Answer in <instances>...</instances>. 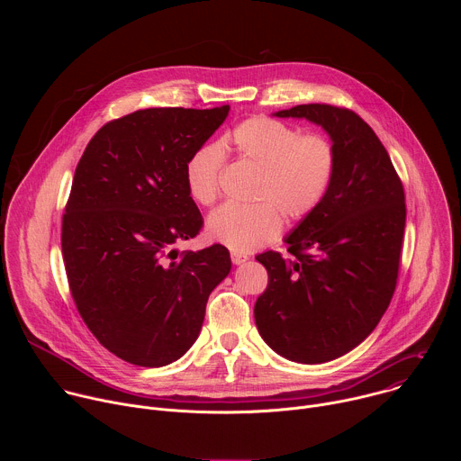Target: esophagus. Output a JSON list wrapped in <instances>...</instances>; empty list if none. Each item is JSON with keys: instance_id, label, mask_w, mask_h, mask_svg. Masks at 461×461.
<instances>
[{"instance_id": "34e87169", "label": "esophagus", "mask_w": 461, "mask_h": 461, "mask_svg": "<svg viewBox=\"0 0 461 461\" xmlns=\"http://www.w3.org/2000/svg\"><path fill=\"white\" fill-rule=\"evenodd\" d=\"M246 260H248V255H242V253H237V251L231 253L233 265H242V262H246Z\"/></svg>"}]
</instances>
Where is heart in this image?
<instances>
[{
    "instance_id": "obj_1",
    "label": "heart",
    "mask_w": 461,
    "mask_h": 461,
    "mask_svg": "<svg viewBox=\"0 0 461 461\" xmlns=\"http://www.w3.org/2000/svg\"><path fill=\"white\" fill-rule=\"evenodd\" d=\"M224 146L255 169L251 206L224 204L206 222L212 240L233 251H253L274 242L283 231V213L303 221L313 213L332 185L338 153L334 142L321 133L301 135L299 129L268 116L240 122L222 142L196 148L185 162L184 178L191 199L210 206L221 193Z\"/></svg>"
}]
</instances>
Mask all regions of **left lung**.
I'll list each match as a JSON object with an SVG mask.
<instances>
[{
	"label": "left lung",
	"mask_w": 461,
	"mask_h": 461,
	"mask_svg": "<svg viewBox=\"0 0 461 461\" xmlns=\"http://www.w3.org/2000/svg\"><path fill=\"white\" fill-rule=\"evenodd\" d=\"M306 118L330 135L338 167L319 208L285 239L290 258H255L268 286L255 303L260 338L304 365L345 356L365 341L396 290L405 233V191L392 160L354 111L304 104L276 113Z\"/></svg>",
	"instance_id": "1"
}]
</instances>
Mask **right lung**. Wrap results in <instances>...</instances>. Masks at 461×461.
I'll list each match as a JSON object with an SVG mask.
<instances>
[{
  "mask_svg": "<svg viewBox=\"0 0 461 461\" xmlns=\"http://www.w3.org/2000/svg\"><path fill=\"white\" fill-rule=\"evenodd\" d=\"M228 113L230 105L135 111L100 127L77 166L61 221L71 295L100 345L131 365L182 357L231 270L221 244L180 258L171 249L203 228L184 167Z\"/></svg>",
  "mask_w": 461,
  "mask_h": 461,
  "instance_id": "right-lung-1",
  "label": "right lung"
}]
</instances>
